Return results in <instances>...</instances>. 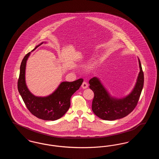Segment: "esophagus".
<instances>
[{"mask_svg": "<svg viewBox=\"0 0 159 159\" xmlns=\"http://www.w3.org/2000/svg\"><path fill=\"white\" fill-rule=\"evenodd\" d=\"M88 87V84L86 82H83L82 84V88L83 89H86Z\"/></svg>", "mask_w": 159, "mask_h": 159, "instance_id": "1", "label": "esophagus"}]
</instances>
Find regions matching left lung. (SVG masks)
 <instances>
[{
	"mask_svg": "<svg viewBox=\"0 0 159 159\" xmlns=\"http://www.w3.org/2000/svg\"><path fill=\"white\" fill-rule=\"evenodd\" d=\"M139 64L140 72L136 85L130 94L124 98L111 97L98 78L90 79L89 88L94 93L92 110L96 116L102 120H114L126 117L135 109L144 86V72L139 60Z\"/></svg>",
	"mask_w": 159,
	"mask_h": 159,
	"instance_id": "1",
	"label": "left lung"
}]
</instances>
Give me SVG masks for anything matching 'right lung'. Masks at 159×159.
Returning a JSON list of instances; mask_svg holds the SVG:
<instances>
[{
    "mask_svg": "<svg viewBox=\"0 0 159 159\" xmlns=\"http://www.w3.org/2000/svg\"><path fill=\"white\" fill-rule=\"evenodd\" d=\"M43 43L37 46L36 49ZM30 53L24 57L20 66V76L18 80V90L27 109L33 115L44 120L59 119L68 111L70 107V98L73 94L79 89L83 79L69 82L61 83L57 89L46 97H38L33 95L27 88L25 82V69L26 61Z\"/></svg>",
    "mask_w": 159,
    "mask_h": 159,
    "instance_id": "add662e5",
    "label": "right lung"
}]
</instances>
